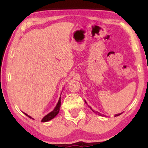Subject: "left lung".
I'll list each match as a JSON object with an SVG mask.
<instances>
[{
    "label": "left lung",
    "instance_id": "left-lung-1",
    "mask_svg": "<svg viewBox=\"0 0 148 148\" xmlns=\"http://www.w3.org/2000/svg\"><path fill=\"white\" fill-rule=\"evenodd\" d=\"M85 102H86V104H87V102H86V100H85ZM89 107H90V106H89ZM90 108L91 110H92L93 111V112L96 113V114H98L99 115V116H104V115H102V114H101V113H100L99 112H97V111H94V110H92V108H91V107H90ZM121 114H122V113H119V114H115V115H114V116H119V115H121Z\"/></svg>",
    "mask_w": 148,
    "mask_h": 148
}]
</instances>
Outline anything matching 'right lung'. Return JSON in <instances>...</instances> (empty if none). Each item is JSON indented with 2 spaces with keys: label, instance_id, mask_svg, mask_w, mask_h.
Segmentation results:
<instances>
[{
  "label": "right lung",
  "instance_id": "obj_1",
  "mask_svg": "<svg viewBox=\"0 0 148 148\" xmlns=\"http://www.w3.org/2000/svg\"><path fill=\"white\" fill-rule=\"evenodd\" d=\"M61 96V95H60ZM60 98H61V97H60L59 98V100H58V102L57 103V104H56V106H55V108H54V110L52 111V112H50V113H48V114H47L45 116L43 117V119H42L41 122H48V121H49L50 120H52V119H54V117H55L56 115H57L58 114V112H59V110H60V104H61V100H60ZM24 114H25L26 116L29 117V118L32 119H34V118H32V116H30L29 115H28L27 114H26V113L23 112Z\"/></svg>",
  "mask_w": 148,
  "mask_h": 148
}]
</instances>
